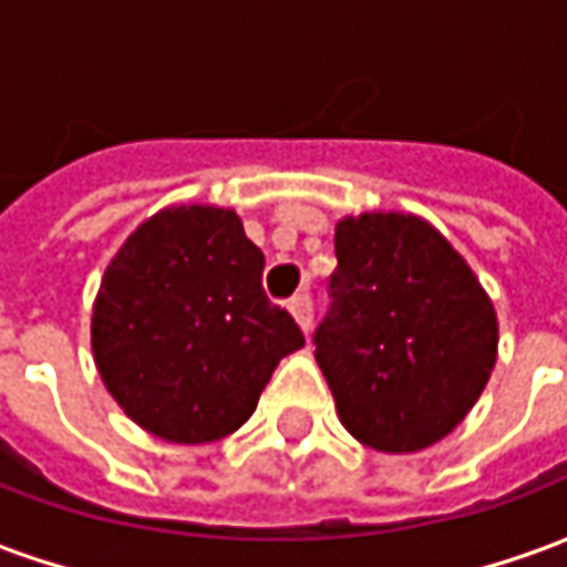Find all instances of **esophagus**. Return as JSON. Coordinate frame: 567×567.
I'll list each match as a JSON object with an SVG mask.
<instances>
[{
  "label": "esophagus",
  "mask_w": 567,
  "mask_h": 567,
  "mask_svg": "<svg viewBox=\"0 0 567 567\" xmlns=\"http://www.w3.org/2000/svg\"><path fill=\"white\" fill-rule=\"evenodd\" d=\"M290 312H293V318L299 321V328L309 334V331H312V296L296 293L293 299H290Z\"/></svg>",
  "instance_id": "34e87169"
}]
</instances>
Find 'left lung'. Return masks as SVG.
<instances>
[{
    "label": "left lung",
    "instance_id": "left-lung-1",
    "mask_svg": "<svg viewBox=\"0 0 567 567\" xmlns=\"http://www.w3.org/2000/svg\"><path fill=\"white\" fill-rule=\"evenodd\" d=\"M334 251L316 360L340 423L388 454L435 445L492 375V299L445 236L413 214L343 217Z\"/></svg>",
    "mask_w": 567,
    "mask_h": 567
}]
</instances>
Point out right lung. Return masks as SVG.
Instances as JSON below:
<instances>
[{
	"label": "right lung",
	"instance_id": "obj_1",
	"mask_svg": "<svg viewBox=\"0 0 567 567\" xmlns=\"http://www.w3.org/2000/svg\"><path fill=\"white\" fill-rule=\"evenodd\" d=\"M261 271L236 210L214 205L166 207L116 251L91 347L106 391L151 435L202 445L236 432L274 365L306 343Z\"/></svg>",
	"mask_w": 567,
	"mask_h": 567
}]
</instances>
